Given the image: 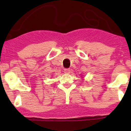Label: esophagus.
<instances>
[{"instance_id": "34e87169", "label": "esophagus", "mask_w": 131, "mask_h": 131, "mask_svg": "<svg viewBox=\"0 0 131 131\" xmlns=\"http://www.w3.org/2000/svg\"><path fill=\"white\" fill-rule=\"evenodd\" d=\"M64 72L66 74H70V70L68 68H65L64 69Z\"/></svg>"}]
</instances>
